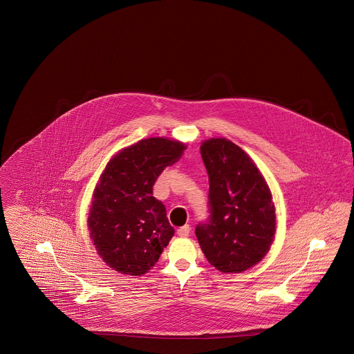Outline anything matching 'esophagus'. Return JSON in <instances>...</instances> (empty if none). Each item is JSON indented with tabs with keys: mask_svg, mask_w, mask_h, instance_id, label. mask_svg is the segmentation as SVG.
<instances>
[{
	"mask_svg": "<svg viewBox=\"0 0 354 354\" xmlns=\"http://www.w3.org/2000/svg\"><path fill=\"white\" fill-rule=\"evenodd\" d=\"M189 232H191L189 225H184V227H179V229L176 230V233H178L179 237H188V236H189Z\"/></svg>",
	"mask_w": 354,
	"mask_h": 354,
	"instance_id": "1",
	"label": "esophagus"
}]
</instances>
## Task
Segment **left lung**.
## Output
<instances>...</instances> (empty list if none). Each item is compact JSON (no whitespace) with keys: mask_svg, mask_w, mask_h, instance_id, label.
Segmentation results:
<instances>
[{"mask_svg":"<svg viewBox=\"0 0 354 354\" xmlns=\"http://www.w3.org/2000/svg\"><path fill=\"white\" fill-rule=\"evenodd\" d=\"M209 178V217L196 237L208 262L223 272L253 268L274 241L275 207L261 171L241 147L225 138L203 142Z\"/></svg>","mask_w":354,"mask_h":354,"instance_id":"left-lung-1","label":"left lung"}]
</instances>
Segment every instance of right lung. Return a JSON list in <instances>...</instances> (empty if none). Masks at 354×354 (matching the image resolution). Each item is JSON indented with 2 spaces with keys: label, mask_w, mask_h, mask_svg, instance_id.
Segmentation results:
<instances>
[{
  "label": "right lung",
  "mask_w": 354,
  "mask_h": 354,
  "mask_svg": "<svg viewBox=\"0 0 354 354\" xmlns=\"http://www.w3.org/2000/svg\"><path fill=\"white\" fill-rule=\"evenodd\" d=\"M185 145L146 138L109 160L95 188L88 214L89 236L102 261L127 275L151 269L169 245L174 227L153 185L167 166L180 159Z\"/></svg>",
  "instance_id": "obj_1"
}]
</instances>
